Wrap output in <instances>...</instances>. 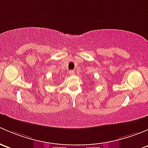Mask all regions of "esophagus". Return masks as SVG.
Returning <instances> with one entry per match:
<instances>
[{
    "label": "esophagus",
    "mask_w": 148,
    "mask_h": 148,
    "mask_svg": "<svg viewBox=\"0 0 148 148\" xmlns=\"http://www.w3.org/2000/svg\"><path fill=\"white\" fill-rule=\"evenodd\" d=\"M75 74V71H69V75H73Z\"/></svg>",
    "instance_id": "34e87169"
}]
</instances>
